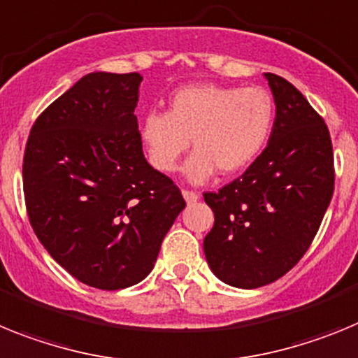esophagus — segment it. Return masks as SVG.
<instances>
[{"label":"esophagus","mask_w":358,"mask_h":358,"mask_svg":"<svg viewBox=\"0 0 358 358\" xmlns=\"http://www.w3.org/2000/svg\"><path fill=\"white\" fill-rule=\"evenodd\" d=\"M183 198L187 203H194V201L200 200V194L196 191H189V189H183Z\"/></svg>","instance_id":"obj_1"}]
</instances>
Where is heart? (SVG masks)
I'll return each instance as SVG.
<instances>
[{
	"instance_id": "heart-1",
	"label": "heart",
	"mask_w": 358,
	"mask_h": 358,
	"mask_svg": "<svg viewBox=\"0 0 358 358\" xmlns=\"http://www.w3.org/2000/svg\"><path fill=\"white\" fill-rule=\"evenodd\" d=\"M275 117L272 93L261 86L191 85L173 93L167 111L142 120V141L155 169L173 173L191 145L189 180L201 183L220 169L234 175L248 167L268 141Z\"/></svg>"
}]
</instances>
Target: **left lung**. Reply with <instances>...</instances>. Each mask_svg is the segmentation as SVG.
Listing matches in <instances>:
<instances>
[{
	"instance_id": "left-lung-1",
	"label": "left lung",
	"mask_w": 358,
	"mask_h": 358,
	"mask_svg": "<svg viewBox=\"0 0 358 358\" xmlns=\"http://www.w3.org/2000/svg\"><path fill=\"white\" fill-rule=\"evenodd\" d=\"M265 77L275 101L268 145L243 175L203 194L214 213L205 257L217 278L238 288L265 287L299 263L335 187L324 119L287 79Z\"/></svg>"
}]
</instances>
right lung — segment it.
<instances>
[{"mask_svg":"<svg viewBox=\"0 0 358 358\" xmlns=\"http://www.w3.org/2000/svg\"><path fill=\"white\" fill-rule=\"evenodd\" d=\"M141 80L135 71L88 73L37 117L24 148L34 232L68 273L101 290L141 282L185 207L142 153Z\"/></svg>","mask_w":358,"mask_h":358,"instance_id":"add662e5","label":"right lung"}]
</instances>
